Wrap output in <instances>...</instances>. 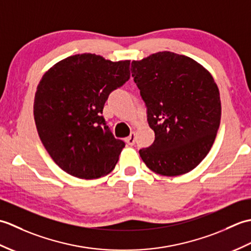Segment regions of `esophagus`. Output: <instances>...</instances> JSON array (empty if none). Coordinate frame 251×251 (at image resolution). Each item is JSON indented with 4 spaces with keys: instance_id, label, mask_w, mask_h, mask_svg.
Wrapping results in <instances>:
<instances>
[{
    "instance_id": "34e87169",
    "label": "esophagus",
    "mask_w": 251,
    "mask_h": 251,
    "mask_svg": "<svg viewBox=\"0 0 251 251\" xmlns=\"http://www.w3.org/2000/svg\"><path fill=\"white\" fill-rule=\"evenodd\" d=\"M126 142L128 143L129 146H134L135 145V142H136V134H135V132H131L130 136L126 139Z\"/></svg>"
}]
</instances>
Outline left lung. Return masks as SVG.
I'll return each mask as SVG.
<instances>
[{
  "label": "left lung",
  "instance_id": "obj_1",
  "mask_svg": "<svg viewBox=\"0 0 251 251\" xmlns=\"http://www.w3.org/2000/svg\"><path fill=\"white\" fill-rule=\"evenodd\" d=\"M130 70L155 134L153 145L139 151L142 161L167 177L193 170L210 151L220 126L214 77L201 63L172 51L131 61Z\"/></svg>",
  "mask_w": 251,
  "mask_h": 251
}]
</instances>
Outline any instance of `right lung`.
<instances>
[{"label":"right lung","mask_w":251,"mask_h":251,"mask_svg":"<svg viewBox=\"0 0 251 251\" xmlns=\"http://www.w3.org/2000/svg\"><path fill=\"white\" fill-rule=\"evenodd\" d=\"M129 65L85 52L55 63L42 76L33 105L36 129L63 172L97 179L115 167L125 143L101 114L112 90L128 81Z\"/></svg>","instance_id":"add662e5"}]
</instances>
